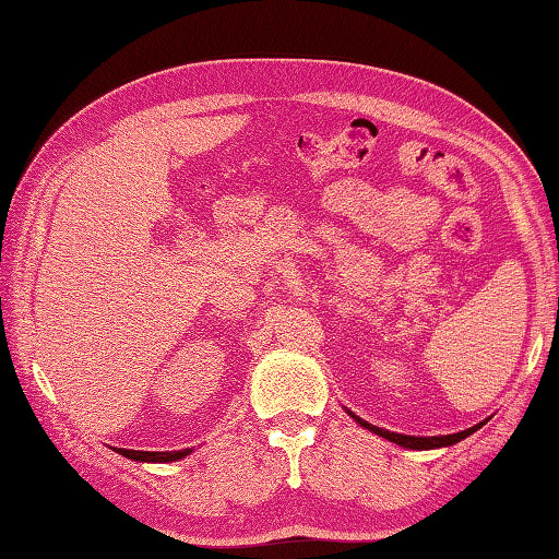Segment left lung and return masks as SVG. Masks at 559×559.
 Masks as SVG:
<instances>
[{
  "label": "left lung",
  "mask_w": 559,
  "mask_h": 559,
  "mask_svg": "<svg viewBox=\"0 0 559 559\" xmlns=\"http://www.w3.org/2000/svg\"><path fill=\"white\" fill-rule=\"evenodd\" d=\"M348 415H350L353 420H358L362 427H367V430H370V432H374V435H379V437H384V439H389V442H394V444H399V447H406V449H439V447H451V444H456V442H461V439H466L468 435L476 432L478 427L483 425V423H480V425H473V427H468V430L456 432V435L413 437V435H399V432H391V430H382V427L365 423L362 418H358V415L350 413V411H348Z\"/></svg>",
  "instance_id": "8db88e82"
}]
</instances>
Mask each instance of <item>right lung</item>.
Segmentation results:
<instances>
[{"instance_id":"add662e5","label":"right lung","mask_w":559,"mask_h":559,"mask_svg":"<svg viewBox=\"0 0 559 559\" xmlns=\"http://www.w3.org/2000/svg\"><path fill=\"white\" fill-rule=\"evenodd\" d=\"M117 454H122L132 461H148V463H168L185 459L189 454V449L182 451H134V449H117Z\"/></svg>"}]
</instances>
